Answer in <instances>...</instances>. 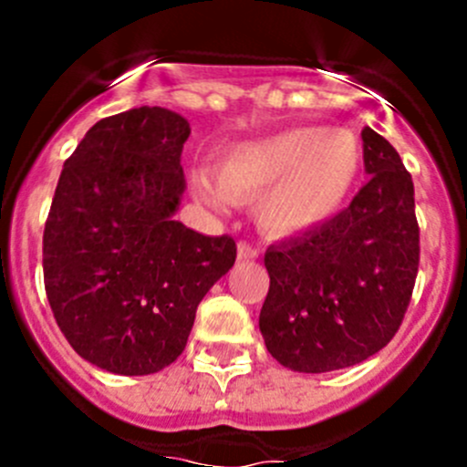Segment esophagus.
I'll return each instance as SVG.
<instances>
[{
	"instance_id": "1",
	"label": "esophagus",
	"mask_w": 467,
	"mask_h": 467,
	"mask_svg": "<svg viewBox=\"0 0 467 467\" xmlns=\"http://www.w3.org/2000/svg\"><path fill=\"white\" fill-rule=\"evenodd\" d=\"M257 255H260V251H257V248L253 246V244H248V242H239V246H237V257H239V262L255 260Z\"/></svg>"
}]
</instances>
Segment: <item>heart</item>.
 <instances>
[{
    "instance_id": "heart-1",
    "label": "heart",
    "mask_w": 467,
    "mask_h": 467,
    "mask_svg": "<svg viewBox=\"0 0 467 467\" xmlns=\"http://www.w3.org/2000/svg\"><path fill=\"white\" fill-rule=\"evenodd\" d=\"M361 171V149L341 129L280 130L225 150L214 181L194 178L210 203H253L257 221L271 237H303L327 223L346 205Z\"/></svg>"
}]
</instances>
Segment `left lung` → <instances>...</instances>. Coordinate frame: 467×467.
<instances>
[{"label": "left lung", "mask_w": 467, "mask_h": 467, "mask_svg": "<svg viewBox=\"0 0 467 467\" xmlns=\"http://www.w3.org/2000/svg\"><path fill=\"white\" fill-rule=\"evenodd\" d=\"M370 181L314 233L271 246L260 312L266 350L285 368L329 373L379 352L402 325L420 262L411 173L366 126Z\"/></svg>", "instance_id": "left-lung-1"}]
</instances>
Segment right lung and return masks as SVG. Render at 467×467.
<instances>
[{
  "label": "right lung",
  "mask_w": 467,
  "mask_h": 467,
  "mask_svg": "<svg viewBox=\"0 0 467 467\" xmlns=\"http://www.w3.org/2000/svg\"><path fill=\"white\" fill-rule=\"evenodd\" d=\"M187 138L185 117L133 108L97 121L60 171L42 234L47 300L69 346L108 373L176 361L196 307L237 257L228 234L171 219Z\"/></svg>",
  "instance_id": "add662e5"
}]
</instances>
